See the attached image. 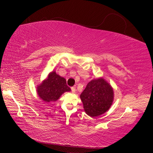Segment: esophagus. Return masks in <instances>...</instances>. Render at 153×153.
<instances>
[{"label":"esophagus","mask_w":153,"mask_h":153,"mask_svg":"<svg viewBox=\"0 0 153 153\" xmlns=\"http://www.w3.org/2000/svg\"><path fill=\"white\" fill-rule=\"evenodd\" d=\"M71 91H72V93H75V92H76V88L75 87H72L71 88Z\"/></svg>","instance_id":"1"}]
</instances>
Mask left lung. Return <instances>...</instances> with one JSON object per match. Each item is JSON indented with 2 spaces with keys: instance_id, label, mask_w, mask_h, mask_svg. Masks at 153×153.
<instances>
[{
  "instance_id": "8db88e82",
  "label": "left lung",
  "mask_w": 153,
  "mask_h": 153,
  "mask_svg": "<svg viewBox=\"0 0 153 153\" xmlns=\"http://www.w3.org/2000/svg\"><path fill=\"white\" fill-rule=\"evenodd\" d=\"M80 97L85 113L95 117L103 114L111 106L114 91L104 79H97L88 83Z\"/></svg>"
}]
</instances>
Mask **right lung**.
Returning a JSON list of instances; mask_svg holds the SVG:
<instances>
[{
  "instance_id": "right-lung-1",
  "label": "right lung",
  "mask_w": 153,
  "mask_h": 153,
  "mask_svg": "<svg viewBox=\"0 0 153 153\" xmlns=\"http://www.w3.org/2000/svg\"><path fill=\"white\" fill-rule=\"evenodd\" d=\"M70 90L63 77L60 76L55 72H52L48 78L37 87V91L39 97L43 101L50 102L56 101L62 93L70 91Z\"/></svg>"
}]
</instances>
